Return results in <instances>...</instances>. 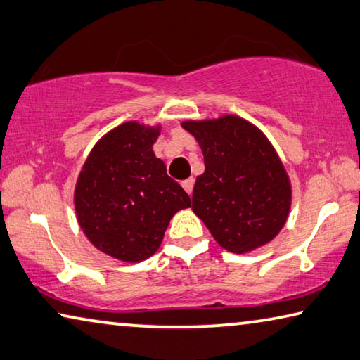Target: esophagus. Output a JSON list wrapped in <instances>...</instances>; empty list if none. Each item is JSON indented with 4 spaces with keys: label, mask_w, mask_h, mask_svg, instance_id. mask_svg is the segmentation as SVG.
<instances>
[{
    "label": "esophagus",
    "mask_w": 360,
    "mask_h": 360,
    "mask_svg": "<svg viewBox=\"0 0 360 360\" xmlns=\"http://www.w3.org/2000/svg\"><path fill=\"white\" fill-rule=\"evenodd\" d=\"M193 182H195V179H193V178H189V179H184V181H182V182H181V186L184 187V191H186L187 193H192Z\"/></svg>",
    "instance_id": "34e87169"
}]
</instances>
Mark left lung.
<instances>
[{"mask_svg": "<svg viewBox=\"0 0 360 360\" xmlns=\"http://www.w3.org/2000/svg\"><path fill=\"white\" fill-rule=\"evenodd\" d=\"M203 152L192 210L231 253L269 243L287 222L292 184L269 139L237 115L182 122Z\"/></svg>", "mask_w": 360, "mask_h": 360, "instance_id": "8db88e82", "label": "left lung"}]
</instances>
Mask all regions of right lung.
Returning a JSON list of instances; mask_svg holds the SVG:
<instances>
[{"instance_id":"right-lung-1","label":"right lung","mask_w":360,"mask_h":360,"mask_svg":"<svg viewBox=\"0 0 360 360\" xmlns=\"http://www.w3.org/2000/svg\"><path fill=\"white\" fill-rule=\"evenodd\" d=\"M160 127L127 122L98 141L75 186L78 224L112 258L139 262L157 252L165 231L191 197L152 150Z\"/></svg>"}]
</instances>
